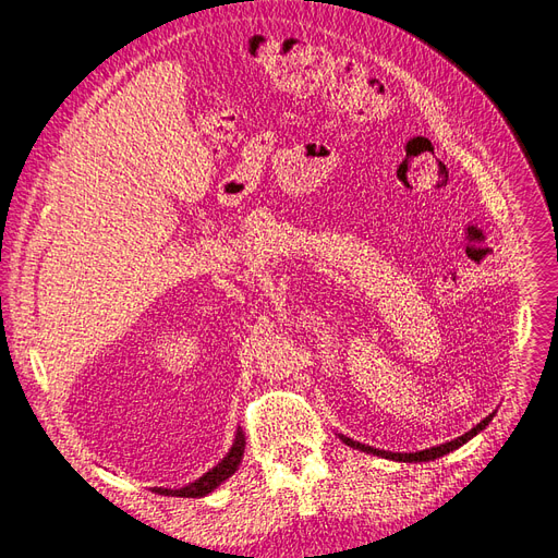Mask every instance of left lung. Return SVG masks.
Wrapping results in <instances>:
<instances>
[{"label":"left lung","instance_id":"obj_1","mask_svg":"<svg viewBox=\"0 0 558 558\" xmlns=\"http://www.w3.org/2000/svg\"><path fill=\"white\" fill-rule=\"evenodd\" d=\"M492 418H494V414H488L486 418L480 421V424H477L475 428H470L465 435L456 437V440H451V442L437 445V447H430V449H424V451H410V453H398V451H384V449L367 447V445H361V442H356V440H351V437H347V435H340V440H342L344 445L353 447V449L365 451V453H373V456H381V459H388V461L426 463V461H435V459H440V456H445V453H449V451H456L459 447H463V445H465L468 440H472V437H475L477 433H482V430L488 426V421H492Z\"/></svg>","mask_w":558,"mask_h":558}]
</instances>
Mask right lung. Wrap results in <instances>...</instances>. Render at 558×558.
<instances>
[{"mask_svg": "<svg viewBox=\"0 0 558 558\" xmlns=\"http://www.w3.org/2000/svg\"><path fill=\"white\" fill-rule=\"evenodd\" d=\"M244 445H246V440H244L242 430L238 428V433H234V442H232L230 451L209 472H205V475H202L199 480L185 484L181 488L154 486V492L160 494V496H177V498H202V496L211 494L216 486H221L228 477L234 475V470L240 468L242 456H244Z\"/></svg>", "mask_w": 558, "mask_h": 558, "instance_id": "add662e5", "label": "right lung"}]
</instances>
